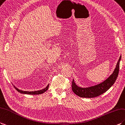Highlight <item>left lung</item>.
I'll use <instances>...</instances> for the list:
<instances>
[{
  "label": "left lung",
  "mask_w": 125,
  "mask_h": 125,
  "mask_svg": "<svg viewBox=\"0 0 125 125\" xmlns=\"http://www.w3.org/2000/svg\"><path fill=\"white\" fill-rule=\"evenodd\" d=\"M121 58V56H120L113 73L105 80L96 85L88 87H81L76 85L73 79L72 83V89L74 93L81 97L93 98L106 92L114 85L118 77Z\"/></svg>",
  "instance_id": "obj_1"
}]
</instances>
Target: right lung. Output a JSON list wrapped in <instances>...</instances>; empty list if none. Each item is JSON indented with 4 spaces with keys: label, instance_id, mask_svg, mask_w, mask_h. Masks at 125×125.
Listing matches in <instances>:
<instances>
[{
    "label": "right lung",
    "instance_id": "add662e5",
    "mask_svg": "<svg viewBox=\"0 0 125 125\" xmlns=\"http://www.w3.org/2000/svg\"><path fill=\"white\" fill-rule=\"evenodd\" d=\"M14 88L16 89V91H18L20 93L22 94H30V95H39V94H42L43 93H45L48 90V87H49V84L46 86V87L43 88L42 90H39V91H32V92H28V91H21V90H20L17 88H16L15 86H14Z\"/></svg>",
    "mask_w": 125,
    "mask_h": 125
}]
</instances>
